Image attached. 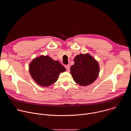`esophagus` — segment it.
Masks as SVG:
<instances>
[{
	"mask_svg": "<svg viewBox=\"0 0 131 131\" xmlns=\"http://www.w3.org/2000/svg\"><path fill=\"white\" fill-rule=\"evenodd\" d=\"M65 68H66V69L67 71H69L70 70V66H69V65H66V66H65Z\"/></svg>",
	"mask_w": 131,
	"mask_h": 131,
	"instance_id": "esophagus-1",
	"label": "esophagus"
}]
</instances>
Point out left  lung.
Returning a JSON list of instances; mask_svg holds the SVG:
<instances>
[{"label":"left lung","mask_w":131,"mask_h":131,"mask_svg":"<svg viewBox=\"0 0 131 131\" xmlns=\"http://www.w3.org/2000/svg\"><path fill=\"white\" fill-rule=\"evenodd\" d=\"M74 64L70 68L74 82L80 85L91 84L99 76L100 66L96 60L88 53L80 54L73 60Z\"/></svg>","instance_id":"left-lung-1"}]
</instances>
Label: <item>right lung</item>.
Masks as SVG:
<instances>
[{
    "instance_id": "obj_1",
    "label": "right lung",
    "mask_w": 131,
    "mask_h": 131,
    "mask_svg": "<svg viewBox=\"0 0 131 131\" xmlns=\"http://www.w3.org/2000/svg\"><path fill=\"white\" fill-rule=\"evenodd\" d=\"M66 70L58 61H54L48 55L34 59L29 65L32 78L36 83L43 87L50 86L57 82L60 73Z\"/></svg>"
}]
</instances>
